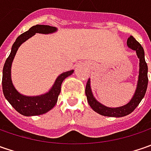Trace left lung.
<instances>
[{"mask_svg": "<svg viewBox=\"0 0 151 151\" xmlns=\"http://www.w3.org/2000/svg\"><path fill=\"white\" fill-rule=\"evenodd\" d=\"M127 45L131 50L136 51L137 56L139 59V77L134 94L127 104L118 107H109L101 104L96 100L93 96L91 87V80L89 79L86 86V95L87 97V101L91 107L96 112L102 116L107 117H115L120 118L131 113L137 106L139 104L143 97L145 95L148 86V66L145 60V51L140 44L137 41L133 36H130L127 40Z\"/></svg>", "mask_w": 151, "mask_h": 151, "instance_id": "obj_1", "label": "left lung"}]
</instances>
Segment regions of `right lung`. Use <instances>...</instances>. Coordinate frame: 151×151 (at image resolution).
I'll use <instances>...</instances> for the list:
<instances>
[{"label":"right lung","instance_id":"obj_1","mask_svg":"<svg viewBox=\"0 0 151 151\" xmlns=\"http://www.w3.org/2000/svg\"><path fill=\"white\" fill-rule=\"evenodd\" d=\"M57 32V27L49 25H36L29 28L28 31L18 36L12 47L8 58L5 62L2 71V91L3 94L8 102L23 116H36L46 113L55 107L58 101V96L61 90V84L65 79L72 75L74 70L66 71L60 74L53 86L48 92L38 96H25L18 92L15 88L12 81V64L18 48L22 44L26 42L28 38L36 33L50 34Z\"/></svg>","mask_w":151,"mask_h":151}]
</instances>
